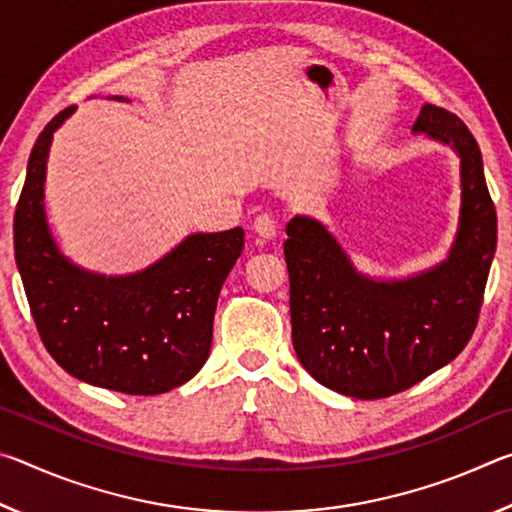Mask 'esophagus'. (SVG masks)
I'll use <instances>...</instances> for the list:
<instances>
[{
	"instance_id": "1",
	"label": "esophagus",
	"mask_w": 512,
	"mask_h": 512,
	"mask_svg": "<svg viewBox=\"0 0 512 512\" xmlns=\"http://www.w3.org/2000/svg\"><path fill=\"white\" fill-rule=\"evenodd\" d=\"M253 232L262 239H273L277 235V221L268 214H259L253 221Z\"/></svg>"
}]
</instances>
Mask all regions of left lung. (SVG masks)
<instances>
[{"label": "left lung", "instance_id": "obj_1", "mask_svg": "<svg viewBox=\"0 0 512 512\" xmlns=\"http://www.w3.org/2000/svg\"><path fill=\"white\" fill-rule=\"evenodd\" d=\"M413 133L461 158V216L445 262L404 280H375L354 268L320 221L293 216L287 223L293 348L318 384L357 400L402 393L463 352L497 248V212L474 135L431 103Z\"/></svg>", "mask_w": 512, "mask_h": 512}]
</instances>
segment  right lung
Returning a JSON list of instances; mask_svg holds the SVG:
<instances>
[{
    "label": "right lung",
    "instance_id": "obj_1",
    "mask_svg": "<svg viewBox=\"0 0 512 512\" xmlns=\"http://www.w3.org/2000/svg\"><path fill=\"white\" fill-rule=\"evenodd\" d=\"M74 110L58 112L33 144L15 207V262L31 316L72 377L126 395L167 393L210 357L216 300L244 250V230L189 235L131 275L106 277L69 262L47 225L45 173L51 137Z\"/></svg>",
    "mask_w": 512,
    "mask_h": 512
}]
</instances>
